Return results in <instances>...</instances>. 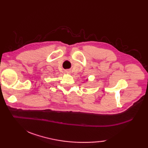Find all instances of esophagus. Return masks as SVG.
<instances>
[{"mask_svg":"<svg viewBox=\"0 0 148 148\" xmlns=\"http://www.w3.org/2000/svg\"><path fill=\"white\" fill-rule=\"evenodd\" d=\"M65 72H66V73H67V74H70L71 73V71L67 70V71H65Z\"/></svg>","mask_w":148,"mask_h":148,"instance_id":"obj_1","label":"esophagus"}]
</instances>
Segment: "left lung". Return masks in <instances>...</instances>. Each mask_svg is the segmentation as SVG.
<instances>
[{"mask_svg": "<svg viewBox=\"0 0 148 148\" xmlns=\"http://www.w3.org/2000/svg\"><path fill=\"white\" fill-rule=\"evenodd\" d=\"M88 81V79H86V81Z\"/></svg>", "mask_w": 148, "mask_h": 148, "instance_id": "8db88e82", "label": "left lung"}]
</instances>
